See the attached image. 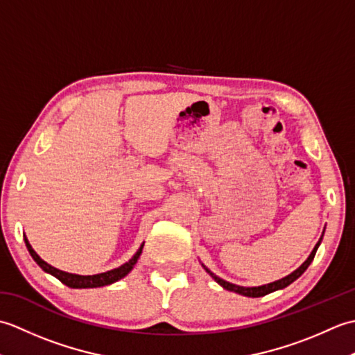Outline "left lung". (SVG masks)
Here are the masks:
<instances>
[{"mask_svg":"<svg viewBox=\"0 0 355 355\" xmlns=\"http://www.w3.org/2000/svg\"><path fill=\"white\" fill-rule=\"evenodd\" d=\"M323 233H325V230H323ZM323 233H322L320 239L318 241V244L314 245L313 252L310 253V256H308L306 261L302 263V266L294 270L293 273H290L288 276L279 279V281L266 284V285H259V286H241V285H236V284H230V282H227V281H224V279L218 277L215 273H212V271H210V270L205 266V263H201V266H202V268H205V270L207 271V273H209L210 276H212V279H215L216 284H220V285L223 286L224 290L238 293V294H241V296H247V297H261V296H266V294H268V293H273V291L285 288V286H288L291 282L296 281V279H297L299 276H302L304 271L308 268V266H310V263H311L313 259H314L315 252H318V248H319V245H320V243H322V239H323Z\"/></svg>","mask_w":355,"mask_h":355,"instance_id":"1","label":"left lung"}]
</instances>
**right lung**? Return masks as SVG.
<instances>
[{
    "label": "right lung",
    "mask_w": 355,
    "mask_h": 355,
    "mask_svg": "<svg viewBox=\"0 0 355 355\" xmlns=\"http://www.w3.org/2000/svg\"><path fill=\"white\" fill-rule=\"evenodd\" d=\"M24 241H26V247H27L30 256H32L33 261L37 263V266H40L45 271V273L55 276L62 284H65L67 286H70V288H97V286L111 285V284L120 281V279H123L134 268L135 263H137L140 254H141V250H143V245H145V243H141V245L139 247V250L135 252L132 258L128 262H125L123 266H120L117 268H112L110 271H105V273L92 275V276H82V275L67 273V271H62V270L50 266V263H47L44 259H41V256L33 250V247L30 245L26 235H24Z\"/></svg>",
    "instance_id": "1"
}]
</instances>
